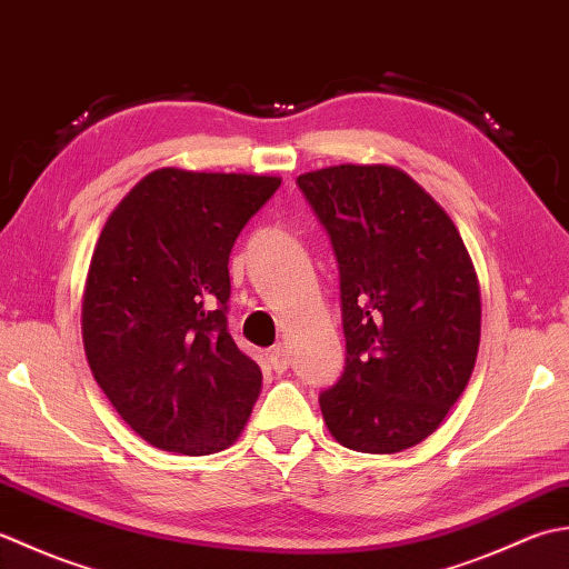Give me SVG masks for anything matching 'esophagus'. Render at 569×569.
I'll return each mask as SVG.
<instances>
[{"label":"esophagus","instance_id":"1","mask_svg":"<svg viewBox=\"0 0 569 569\" xmlns=\"http://www.w3.org/2000/svg\"><path fill=\"white\" fill-rule=\"evenodd\" d=\"M268 363L277 376L284 373V370L289 368V353L284 351V346H274V349L268 353Z\"/></svg>","mask_w":569,"mask_h":569}]
</instances>
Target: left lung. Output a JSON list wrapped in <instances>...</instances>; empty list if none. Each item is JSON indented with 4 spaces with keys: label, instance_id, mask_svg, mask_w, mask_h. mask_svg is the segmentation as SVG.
<instances>
[{
    "label": "left lung",
    "instance_id": "1",
    "mask_svg": "<svg viewBox=\"0 0 569 569\" xmlns=\"http://www.w3.org/2000/svg\"><path fill=\"white\" fill-rule=\"evenodd\" d=\"M297 187L339 262L346 366L319 396L323 422L366 455L420 445L479 353V282L459 230L396 167H329Z\"/></svg>",
    "mask_w": 569,
    "mask_h": 569
}]
</instances>
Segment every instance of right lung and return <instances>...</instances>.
Listing matches in <instances>:
<instances>
[{"instance_id":"right-lung-1","label":"right lung","mask_w":569,"mask_h":569,"mask_svg":"<svg viewBox=\"0 0 569 569\" xmlns=\"http://www.w3.org/2000/svg\"><path fill=\"white\" fill-rule=\"evenodd\" d=\"M280 183L159 169L102 228L83 295L86 356L112 408L152 447L213 455L248 422L262 370L228 331V260Z\"/></svg>"}]
</instances>
